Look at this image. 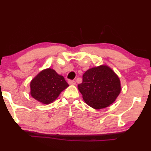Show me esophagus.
Segmentation results:
<instances>
[{
    "instance_id": "esophagus-1",
    "label": "esophagus",
    "mask_w": 151,
    "mask_h": 151,
    "mask_svg": "<svg viewBox=\"0 0 151 151\" xmlns=\"http://www.w3.org/2000/svg\"><path fill=\"white\" fill-rule=\"evenodd\" d=\"M68 83H69V84L73 85V86H74V85H76V81H74V80H69L68 81Z\"/></svg>"
}]
</instances>
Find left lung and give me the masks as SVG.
Instances as JSON below:
<instances>
[{
	"label": "left lung",
	"instance_id": "8db88e82",
	"mask_svg": "<svg viewBox=\"0 0 151 151\" xmlns=\"http://www.w3.org/2000/svg\"><path fill=\"white\" fill-rule=\"evenodd\" d=\"M78 89L87 105L96 110L113 103L121 92L120 79L108 65L88 69Z\"/></svg>",
	"mask_w": 151,
	"mask_h": 151
}]
</instances>
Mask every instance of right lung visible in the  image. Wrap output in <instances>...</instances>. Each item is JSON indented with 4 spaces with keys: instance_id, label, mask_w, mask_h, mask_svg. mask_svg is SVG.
<instances>
[{
    "instance_id": "obj_1",
    "label": "right lung",
    "mask_w": 151,
    "mask_h": 151,
    "mask_svg": "<svg viewBox=\"0 0 151 151\" xmlns=\"http://www.w3.org/2000/svg\"><path fill=\"white\" fill-rule=\"evenodd\" d=\"M68 86L63 76L51 68H47L41 71L31 81L30 94L39 102L48 105L55 101Z\"/></svg>"
}]
</instances>
